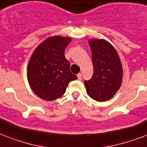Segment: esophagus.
I'll use <instances>...</instances> for the list:
<instances>
[{"mask_svg": "<svg viewBox=\"0 0 147 147\" xmlns=\"http://www.w3.org/2000/svg\"><path fill=\"white\" fill-rule=\"evenodd\" d=\"M77 78H78V80H82V74H77Z\"/></svg>", "mask_w": 147, "mask_h": 147, "instance_id": "1", "label": "esophagus"}]
</instances>
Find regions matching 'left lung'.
Masks as SVG:
<instances>
[{"label": "left lung", "instance_id": "left-lung-1", "mask_svg": "<svg viewBox=\"0 0 147 147\" xmlns=\"http://www.w3.org/2000/svg\"><path fill=\"white\" fill-rule=\"evenodd\" d=\"M94 74L85 80L88 96L99 102L112 98L121 86L123 68L116 49L105 40H90Z\"/></svg>", "mask_w": 147, "mask_h": 147}]
</instances>
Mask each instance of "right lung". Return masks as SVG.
Segmentation results:
<instances>
[{"label":"right lung","mask_w":147,"mask_h":147,"mask_svg":"<svg viewBox=\"0 0 147 147\" xmlns=\"http://www.w3.org/2000/svg\"><path fill=\"white\" fill-rule=\"evenodd\" d=\"M71 38L53 36L47 38L35 49L27 67V80L40 98L53 100L66 91L68 84L77 79L70 70L64 51Z\"/></svg>","instance_id":"right-lung-1"}]
</instances>
